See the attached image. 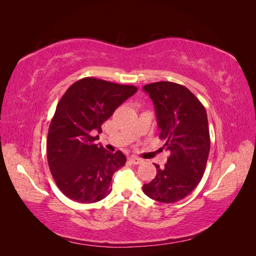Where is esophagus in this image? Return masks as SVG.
Masks as SVG:
<instances>
[{"instance_id": "esophagus-1", "label": "esophagus", "mask_w": 256, "mask_h": 256, "mask_svg": "<svg viewBox=\"0 0 256 256\" xmlns=\"http://www.w3.org/2000/svg\"><path fill=\"white\" fill-rule=\"evenodd\" d=\"M130 162H131L132 164H134V165H138V164H142L143 160L138 158V156H131V157H130Z\"/></svg>"}]
</instances>
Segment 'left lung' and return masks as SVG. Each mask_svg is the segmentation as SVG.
I'll list each match as a JSON object with an SVG mask.
<instances>
[{
    "label": "left lung",
    "mask_w": 256,
    "mask_h": 256,
    "mask_svg": "<svg viewBox=\"0 0 256 256\" xmlns=\"http://www.w3.org/2000/svg\"><path fill=\"white\" fill-rule=\"evenodd\" d=\"M154 103L160 138L170 152L165 167L156 165V177L144 184L150 199L174 204L186 198L202 178L210 150L206 108L186 86L160 81L143 86Z\"/></svg>",
    "instance_id": "1"
}]
</instances>
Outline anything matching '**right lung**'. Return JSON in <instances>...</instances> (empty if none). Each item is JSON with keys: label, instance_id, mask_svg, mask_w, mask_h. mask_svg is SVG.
Instances as JSON below:
<instances>
[{"label": "right lung", "instance_id": "add662e5", "mask_svg": "<svg viewBox=\"0 0 256 256\" xmlns=\"http://www.w3.org/2000/svg\"><path fill=\"white\" fill-rule=\"evenodd\" d=\"M138 88L86 77L76 81L58 102L47 136V160L58 188L81 204L110 194L113 174L125 165L121 150L94 144L101 125Z\"/></svg>", "mask_w": 256, "mask_h": 256}]
</instances>
